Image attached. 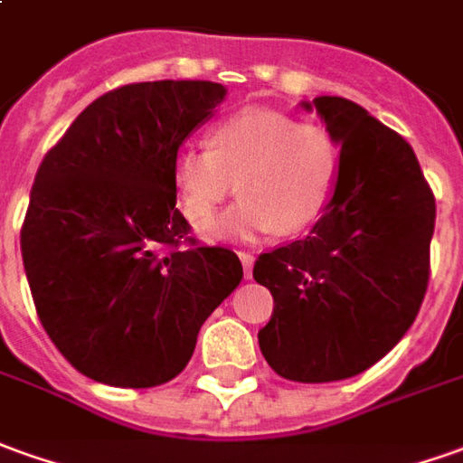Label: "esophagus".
<instances>
[{
	"mask_svg": "<svg viewBox=\"0 0 463 463\" xmlns=\"http://www.w3.org/2000/svg\"><path fill=\"white\" fill-rule=\"evenodd\" d=\"M239 260L244 264V274L251 277V267H254V254L251 251H239Z\"/></svg>",
	"mask_w": 463,
	"mask_h": 463,
	"instance_id": "esophagus-1",
	"label": "esophagus"
}]
</instances>
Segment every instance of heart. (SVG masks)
<instances>
[{"mask_svg":"<svg viewBox=\"0 0 463 463\" xmlns=\"http://www.w3.org/2000/svg\"><path fill=\"white\" fill-rule=\"evenodd\" d=\"M340 148L317 123L250 108L224 118L209 146H184L174 156V184L184 216L209 222L239 186L241 199L203 226L206 239H251L279 229L298 234L315 224L333 199Z\"/></svg>","mask_w":463,"mask_h":463,"instance_id":"obj_1","label":"heart"}]
</instances>
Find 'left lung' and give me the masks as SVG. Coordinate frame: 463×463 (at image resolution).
<instances>
[{"label":"left lung","instance_id":"obj_1","mask_svg":"<svg viewBox=\"0 0 463 463\" xmlns=\"http://www.w3.org/2000/svg\"><path fill=\"white\" fill-rule=\"evenodd\" d=\"M312 105L340 146L335 194L307 237L257 257L254 279L274 298L260 330L269 368L287 381L330 383L368 371L416 320L436 199L396 130L345 98Z\"/></svg>","mask_w":463,"mask_h":463}]
</instances>
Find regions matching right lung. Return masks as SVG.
Here are the masks:
<instances>
[{"label":"right lung","mask_w":463,"mask_h":463,"mask_svg":"<svg viewBox=\"0 0 463 463\" xmlns=\"http://www.w3.org/2000/svg\"><path fill=\"white\" fill-rule=\"evenodd\" d=\"M209 80L130 82L80 113L37 168L19 244L44 333L98 383L153 388L241 282L176 209L174 156L224 100Z\"/></svg>","instance_id":"obj_1"}]
</instances>
